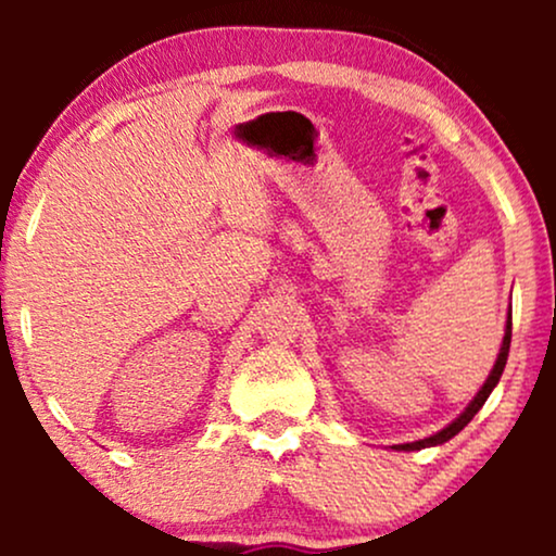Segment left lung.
<instances>
[{
	"instance_id": "8db88e82",
	"label": "left lung",
	"mask_w": 556,
	"mask_h": 556,
	"mask_svg": "<svg viewBox=\"0 0 556 556\" xmlns=\"http://www.w3.org/2000/svg\"><path fill=\"white\" fill-rule=\"evenodd\" d=\"M509 340H513V308L507 311V321H504V337H502V348H500V355H496V361H494V368H491L489 379L483 381V387L478 389V394H476V397L468 402V407H465V410L460 413V416H457L455 420H452L450 426H444L442 431L431 433V437H426V439H418V442H410V444H394L392 450H397V452L426 450V446H439V444L450 442L452 437H457V433H460V431L465 429V426H468L470 420H473L476 413L481 410V407H483V402H486V400H489V394L494 392V387L500 384V379H502V371H504V366H507V355H509Z\"/></svg>"
}]
</instances>
